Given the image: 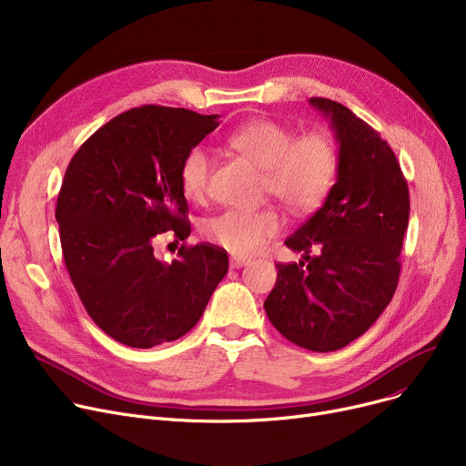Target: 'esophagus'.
<instances>
[{"mask_svg":"<svg viewBox=\"0 0 466 466\" xmlns=\"http://www.w3.org/2000/svg\"><path fill=\"white\" fill-rule=\"evenodd\" d=\"M251 262V258H248V257H232L230 258V268H241V266H246V264H249Z\"/></svg>","mask_w":466,"mask_h":466,"instance_id":"obj_1","label":"esophagus"}]
</instances>
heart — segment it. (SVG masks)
I'll return each mask as SVG.
<instances>
[{"mask_svg":"<svg viewBox=\"0 0 466 466\" xmlns=\"http://www.w3.org/2000/svg\"><path fill=\"white\" fill-rule=\"evenodd\" d=\"M228 145L264 169V190L290 213L309 215L319 209L330 194L339 149L325 130L297 136L278 120L257 118L228 136ZM211 177V155L202 145L187 151L179 166L181 190L188 200H202ZM283 220L272 208L257 211L228 209L208 218L202 234L208 241L236 257L258 253L281 232Z\"/></svg>","mask_w":466,"mask_h":466,"instance_id":"obj_1","label":"heart"}]
</instances>
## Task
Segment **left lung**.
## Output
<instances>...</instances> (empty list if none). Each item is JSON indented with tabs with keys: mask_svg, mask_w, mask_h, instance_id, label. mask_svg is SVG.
Instances as JSON below:
<instances>
[{
	"mask_svg": "<svg viewBox=\"0 0 466 466\" xmlns=\"http://www.w3.org/2000/svg\"><path fill=\"white\" fill-rule=\"evenodd\" d=\"M309 106L330 120L338 176L323 208L285 239L307 262L276 264L264 309L292 344L327 353L369 330L393 299L410 192L393 149L370 125L327 97H309Z\"/></svg>",
	"mask_w": 466,
	"mask_h": 466,
	"instance_id": "8db88e82",
	"label": "left lung"
}]
</instances>
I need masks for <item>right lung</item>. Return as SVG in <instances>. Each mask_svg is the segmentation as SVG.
<instances>
[{"label":"right lung","mask_w":466,"mask_h":466,"mask_svg":"<svg viewBox=\"0 0 466 466\" xmlns=\"http://www.w3.org/2000/svg\"><path fill=\"white\" fill-rule=\"evenodd\" d=\"M218 115L141 106L111 118L73 155L56 202L73 287L92 321L120 344L149 350L187 334L228 272L211 243L162 262L155 243L190 234L179 166Z\"/></svg>","instance_id":"1"}]
</instances>
